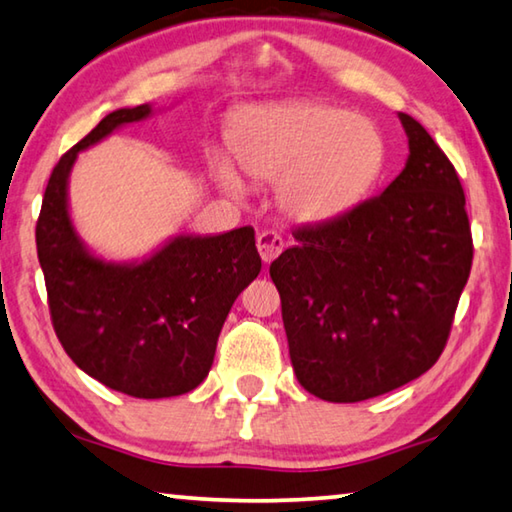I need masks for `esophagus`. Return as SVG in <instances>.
<instances>
[{"instance_id": "1", "label": "esophagus", "mask_w": 512, "mask_h": 512, "mask_svg": "<svg viewBox=\"0 0 512 512\" xmlns=\"http://www.w3.org/2000/svg\"><path fill=\"white\" fill-rule=\"evenodd\" d=\"M256 247H258V254L263 258V263H272L274 258L283 251L285 240L276 231H261L256 236Z\"/></svg>"}]
</instances>
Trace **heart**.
<instances>
[{"label": "heart", "mask_w": 512, "mask_h": 512, "mask_svg": "<svg viewBox=\"0 0 512 512\" xmlns=\"http://www.w3.org/2000/svg\"><path fill=\"white\" fill-rule=\"evenodd\" d=\"M231 157L258 182H274L276 202L294 222L321 224L355 209L387 166V137L369 116L317 101L256 105L233 116ZM213 173L231 195L245 182L231 159Z\"/></svg>", "instance_id": "b5f03b06"}]
</instances>
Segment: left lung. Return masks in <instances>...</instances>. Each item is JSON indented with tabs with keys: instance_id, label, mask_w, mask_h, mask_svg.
Listing matches in <instances>:
<instances>
[{
	"instance_id": "1",
	"label": "left lung",
	"mask_w": 512,
	"mask_h": 512,
	"mask_svg": "<svg viewBox=\"0 0 512 512\" xmlns=\"http://www.w3.org/2000/svg\"><path fill=\"white\" fill-rule=\"evenodd\" d=\"M402 173L330 222L294 231L270 265L299 384L360 402L432 369L472 267L459 175L414 116Z\"/></svg>"
}]
</instances>
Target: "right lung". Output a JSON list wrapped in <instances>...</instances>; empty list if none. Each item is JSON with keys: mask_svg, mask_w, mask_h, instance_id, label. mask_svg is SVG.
<instances>
[{"mask_svg": "<svg viewBox=\"0 0 512 512\" xmlns=\"http://www.w3.org/2000/svg\"><path fill=\"white\" fill-rule=\"evenodd\" d=\"M121 107L60 157L35 227L53 330L78 369L132 398H173L211 371L233 301L261 272L254 229L179 233L139 261H107L78 236L69 175L78 152L152 116Z\"/></svg>", "mask_w": 512, "mask_h": 512, "instance_id": "right-lung-1", "label": "right lung"}]
</instances>
